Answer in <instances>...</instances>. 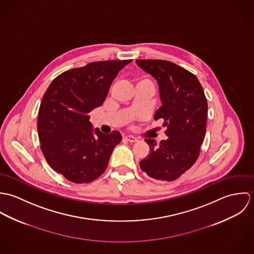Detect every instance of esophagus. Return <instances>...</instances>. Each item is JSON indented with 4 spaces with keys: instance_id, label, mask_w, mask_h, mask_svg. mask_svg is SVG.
<instances>
[{
    "instance_id": "1",
    "label": "esophagus",
    "mask_w": 254,
    "mask_h": 254,
    "mask_svg": "<svg viewBox=\"0 0 254 254\" xmlns=\"http://www.w3.org/2000/svg\"><path fill=\"white\" fill-rule=\"evenodd\" d=\"M124 139L126 141H128L129 143H136V142H138V140L135 137H133V136H126Z\"/></svg>"
}]
</instances>
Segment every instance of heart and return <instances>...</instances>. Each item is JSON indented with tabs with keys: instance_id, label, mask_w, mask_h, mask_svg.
Segmentation results:
<instances>
[{
	"instance_id": "obj_1",
	"label": "heart",
	"mask_w": 254,
	"mask_h": 254,
	"mask_svg": "<svg viewBox=\"0 0 254 254\" xmlns=\"http://www.w3.org/2000/svg\"><path fill=\"white\" fill-rule=\"evenodd\" d=\"M139 84H147V85H150V86L153 87L152 82L148 78H146V77H139L137 79V85H139Z\"/></svg>"
}]
</instances>
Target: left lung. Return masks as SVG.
Returning <instances> with one entry per match:
<instances>
[{
  "mask_svg": "<svg viewBox=\"0 0 254 254\" xmlns=\"http://www.w3.org/2000/svg\"><path fill=\"white\" fill-rule=\"evenodd\" d=\"M136 64L158 84L162 106L154 120L162 119L166 140L156 143L145 139L148 155L140 161L149 177L174 181L196 161L205 137L207 101L203 89L192 73L161 60H137Z\"/></svg>",
  "mask_w": 254,
  "mask_h": 254,
  "instance_id": "8db88e82",
  "label": "left lung"
}]
</instances>
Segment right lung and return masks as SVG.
<instances>
[{
	"instance_id": "1",
	"label": "right lung",
	"mask_w": 254,
	"mask_h": 254,
	"mask_svg": "<svg viewBox=\"0 0 254 254\" xmlns=\"http://www.w3.org/2000/svg\"><path fill=\"white\" fill-rule=\"evenodd\" d=\"M131 62H95L67 70L44 94L37 122L41 149L49 165L68 181L90 183L106 171L122 136L94 130L89 113L104 104L113 79Z\"/></svg>"
}]
</instances>
